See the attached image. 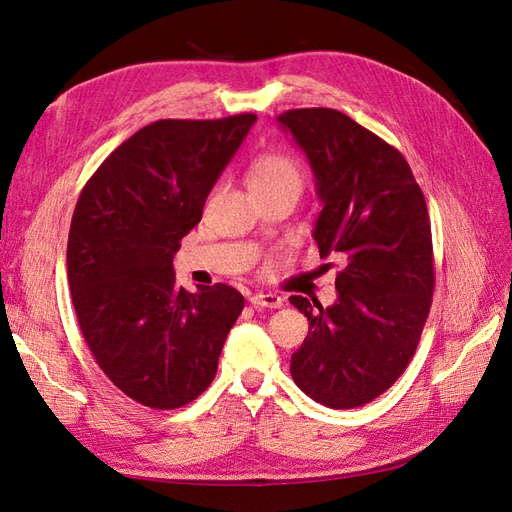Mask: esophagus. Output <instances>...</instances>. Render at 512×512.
<instances>
[{
	"label": "esophagus",
	"instance_id": "esophagus-1",
	"mask_svg": "<svg viewBox=\"0 0 512 512\" xmlns=\"http://www.w3.org/2000/svg\"><path fill=\"white\" fill-rule=\"evenodd\" d=\"M250 303L254 307H269V309H277L284 305V299L280 294H273V292H256L250 297Z\"/></svg>",
	"mask_w": 512,
	"mask_h": 512
}]
</instances>
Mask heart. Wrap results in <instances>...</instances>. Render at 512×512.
Segmentation results:
<instances>
[{
  "mask_svg": "<svg viewBox=\"0 0 512 512\" xmlns=\"http://www.w3.org/2000/svg\"><path fill=\"white\" fill-rule=\"evenodd\" d=\"M247 181L256 196L273 194L282 190H303L305 173L301 164L290 158L288 153L280 151H267L256 156L250 164V173H247Z\"/></svg>",
  "mask_w": 512,
  "mask_h": 512,
  "instance_id": "heart-1",
  "label": "heart"
}]
</instances>
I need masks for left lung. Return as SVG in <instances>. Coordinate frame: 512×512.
I'll return each instance as SVG.
<instances>
[{
  "instance_id": "obj_1",
  "label": "left lung",
  "mask_w": 512,
  "mask_h": 512,
  "mask_svg": "<svg viewBox=\"0 0 512 512\" xmlns=\"http://www.w3.org/2000/svg\"><path fill=\"white\" fill-rule=\"evenodd\" d=\"M316 175L320 258L337 256V301L294 294L309 333L290 374L322 406L359 408L404 374L429 316L433 245L425 196L401 153L335 108L277 117Z\"/></svg>"
}]
</instances>
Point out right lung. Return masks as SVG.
<instances>
[{"label": "right lung", "mask_w": 512, "mask_h": 512, "mask_svg": "<svg viewBox=\"0 0 512 512\" xmlns=\"http://www.w3.org/2000/svg\"><path fill=\"white\" fill-rule=\"evenodd\" d=\"M254 121H153L98 166L74 207L68 284L81 333L106 378L147 408L207 391L243 309L228 284L177 286L173 256Z\"/></svg>", "instance_id": "right-lung-1"}]
</instances>
